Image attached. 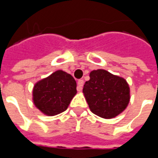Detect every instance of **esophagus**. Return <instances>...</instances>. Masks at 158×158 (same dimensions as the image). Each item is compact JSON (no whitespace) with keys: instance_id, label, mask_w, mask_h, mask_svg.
Segmentation results:
<instances>
[{"instance_id":"1","label":"esophagus","mask_w":158,"mask_h":158,"mask_svg":"<svg viewBox=\"0 0 158 158\" xmlns=\"http://www.w3.org/2000/svg\"><path fill=\"white\" fill-rule=\"evenodd\" d=\"M83 85H84V80L83 79H79V81H78V86H77L78 91H81L82 90Z\"/></svg>"}]
</instances>
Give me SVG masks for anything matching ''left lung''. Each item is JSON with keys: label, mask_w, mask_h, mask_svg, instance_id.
<instances>
[{"label": "left lung", "mask_w": 158, "mask_h": 158, "mask_svg": "<svg viewBox=\"0 0 158 158\" xmlns=\"http://www.w3.org/2000/svg\"><path fill=\"white\" fill-rule=\"evenodd\" d=\"M83 93L90 111L103 118H113L123 112L130 99L129 86L125 79L104 69L93 70Z\"/></svg>", "instance_id": "8db88e82"}]
</instances>
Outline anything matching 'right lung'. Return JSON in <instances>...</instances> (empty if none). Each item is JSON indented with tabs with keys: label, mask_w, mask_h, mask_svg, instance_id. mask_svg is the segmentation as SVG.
Segmentation results:
<instances>
[{
	"label": "right lung",
	"mask_w": 158,
	"mask_h": 158,
	"mask_svg": "<svg viewBox=\"0 0 158 158\" xmlns=\"http://www.w3.org/2000/svg\"><path fill=\"white\" fill-rule=\"evenodd\" d=\"M77 84L71 74L57 70L36 83L33 101L38 109L47 116H55L67 110L77 93Z\"/></svg>",
	"instance_id": "right-lung-1"
}]
</instances>
